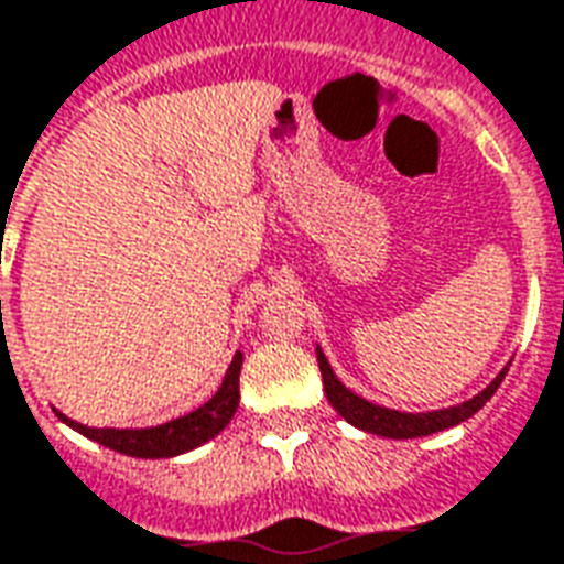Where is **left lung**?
<instances>
[{"instance_id": "8db88e82", "label": "left lung", "mask_w": 564, "mask_h": 564, "mask_svg": "<svg viewBox=\"0 0 564 564\" xmlns=\"http://www.w3.org/2000/svg\"><path fill=\"white\" fill-rule=\"evenodd\" d=\"M316 360H319L322 384H325V393H328V402L334 405V411L346 423L355 425V429H364V432H372V435L381 437H397V441L435 435V432H444V429H453V425L470 420L497 393V387L502 384V378L509 372V367L502 369L500 376L494 378L482 393H476V397L462 402V405L444 408V411H425V414H405V411L376 405V402H369V399L358 397L355 390H349V387L334 376V369H330L328 358H325V351L319 346H316Z\"/></svg>"}]
</instances>
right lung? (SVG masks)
<instances>
[{
  "label": "right lung",
  "instance_id": "obj_1",
  "mask_svg": "<svg viewBox=\"0 0 564 564\" xmlns=\"http://www.w3.org/2000/svg\"><path fill=\"white\" fill-rule=\"evenodd\" d=\"M239 372H242V351H236L230 367L225 372V381L215 390V397L204 402L195 411L167 420L162 425H150V429H94V425H82L62 411H55L62 423H67L73 432H79L88 441L109 446L120 455H132V458H174L183 455L195 446L213 441L230 420H234L236 408H239Z\"/></svg>",
  "mask_w": 564,
  "mask_h": 564
}]
</instances>
